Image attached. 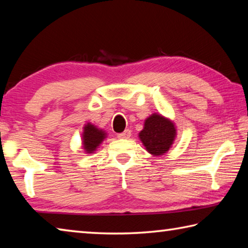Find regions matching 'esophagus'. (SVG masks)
I'll return each instance as SVG.
<instances>
[{
	"instance_id": "1",
	"label": "esophagus",
	"mask_w": 248,
	"mask_h": 248,
	"mask_svg": "<svg viewBox=\"0 0 248 248\" xmlns=\"http://www.w3.org/2000/svg\"><path fill=\"white\" fill-rule=\"evenodd\" d=\"M117 137H118V139H121V140H127V139L131 137V131H130V130H124V132L119 133Z\"/></svg>"
}]
</instances>
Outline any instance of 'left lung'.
I'll return each mask as SVG.
<instances>
[{"instance_id": "left-lung-1", "label": "left lung", "mask_w": 248, "mask_h": 248, "mask_svg": "<svg viewBox=\"0 0 248 248\" xmlns=\"http://www.w3.org/2000/svg\"><path fill=\"white\" fill-rule=\"evenodd\" d=\"M177 137V128L171 119L154 112L144 121L139 133L140 141L153 156H163L167 153Z\"/></svg>"}]
</instances>
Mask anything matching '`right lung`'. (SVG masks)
<instances>
[{
    "mask_svg": "<svg viewBox=\"0 0 248 248\" xmlns=\"http://www.w3.org/2000/svg\"><path fill=\"white\" fill-rule=\"evenodd\" d=\"M106 138L107 132H105V130L97 128L91 123L85 124L81 134L82 148L85 154H93Z\"/></svg>",
    "mask_w": 248,
    "mask_h": 248,
    "instance_id": "1",
    "label": "right lung"
}]
</instances>
